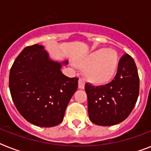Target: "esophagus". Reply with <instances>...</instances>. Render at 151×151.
<instances>
[{"instance_id": "esophagus-1", "label": "esophagus", "mask_w": 151, "mask_h": 151, "mask_svg": "<svg viewBox=\"0 0 151 151\" xmlns=\"http://www.w3.org/2000/svg\"><path fill=\"white\" fill-rule=\"evenodd\" d=\"M85 80L83 79V78H80L79 80H78V88H81V89H84L85 88Z\"/></svg>"}]
</instances>
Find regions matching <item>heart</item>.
<instances>
[{"label": "heart", "mask_w": 151, "mask_h": 151, "mask_svg": "<svg viewBox=\"0 0 151 151\" xmlns=\"http://www.w3.org/2000/svg\"><path fill=\"white\" fill-rule=\"evenodd\" d=\"M117 53L110 48H101L78 63V66L85 69V78L96 85L107 84L116 74L118 67Z\"/></svg>", "instance_id": "1"}]
</instances>
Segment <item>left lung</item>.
<instances>
[{"label":"left lung","instance_id":"8db88e82","mask_svg":"<svg viewBox=\"0 0 151 151\" xmlns=\"http://www.w3.org/2000/svg\"><path fill=\"white\" fill-rule=\"evenodd\" d=\"M85 88L91 122L101 126L123 122L133 110L139 92V78L134 59L124 54L111 82L96 87L86 83Z\"/></svg>","mask_w":151,"mask_h":151}]
</instances>
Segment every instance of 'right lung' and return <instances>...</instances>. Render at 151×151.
<instances>
[{
	"label": "right lung",
	"instance_id": "right-lung-1",
	"mask_svg": "<svg viewBox=\"0 0 151 151\" xmlns=\"http://www.w3.org/2000/svg\"><path fill=\"white\" fill-rule=\"evenodd\" d=\"M63 63L53 61L42 45L25 48L10 70L9 89L19 114L31 124L53 127L63 120L66 108L78 89V78L62 73Z\"/></svg>",
	"mask_w": 151,
	"mask_h": 151
}]
</instances>
